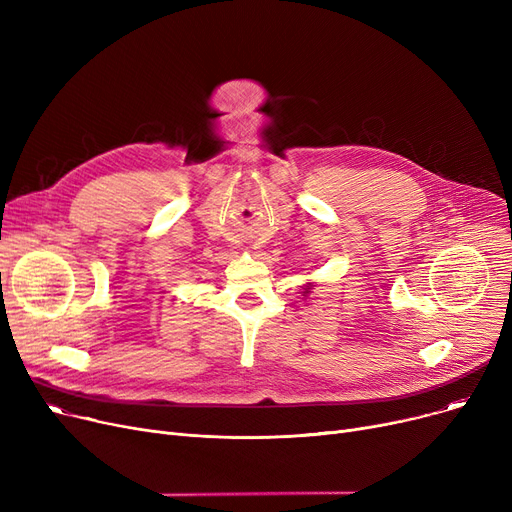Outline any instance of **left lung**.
Wrapping results in <instances>:
<instances>
[{"label": "left lung", "instance_id": "left-lung-1", "mask_svg": "<svg viewBox=\"0 0 512 512\" xmlns=\"http://www.w3.org/2000/svg\"><path fill=\"white\" fill-rule=\"evenodd\" d=\"M309 286H311V284H309ZM309 286H307V288H305V292H309Z\"/></svg>", "mask_w": 512, "mask_h": 512}]
</instances>
